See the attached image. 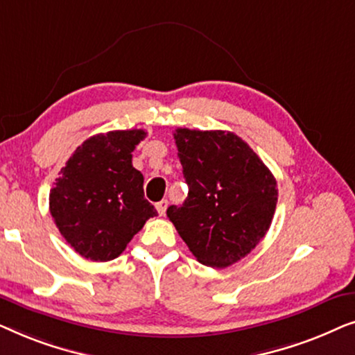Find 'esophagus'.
<instances>
[{
	"label": "esophagus",
	"mask_w": 355,
	"mask_h": 355,
	"mask_svg": "<svg viewBox=\"0 0 355 355\" xmlns=\"http://www.w3.org/2000/svg\"><path fill=\"white\" fill-rule=\"evenodd\" d=\"M166 208H168V200H162V202L157 203V210L162 216L164 215V213H166Z\"/></svg>",
	"instance_id": "34e87169"
}]
</instances>
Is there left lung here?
Masks as SVG:
<instances>
[{
	"instance_id": "obj_1",
	"label": "left lung",
	"mask_w": 355,
	"mask_h": 355,
	"mask_svg": "<svg viewBox=\"0 0 355 355\" xmlns=\"http://www.w3.org/2000/svg\"><path fill=\"white\" fill-rule=\"evenodd\" d=\"M174 140L189 193L181 207L168 208L169 221L200 263H236L270 230L276 179L234 132L184 128Z\"/></svg>"
}]
</instances>
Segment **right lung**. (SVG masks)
<instances>
[{"instance_id":"add662e5","label":"right lung","mask_w":355,"mask_h":355,"mask_svg":"<svg viewBox=\"0 0 355 355\" xmlns=\"http://www.w3.org/2000/svg\"><path fill=\"white\" fill-rule=\"evenodd\" d=\"M142 129L111 130L87 139L66 162L50 192V213L61 236L87 260L123 254L155 207L144 197V176L132 166Z\"/></svg>"}]
</instances>
